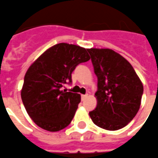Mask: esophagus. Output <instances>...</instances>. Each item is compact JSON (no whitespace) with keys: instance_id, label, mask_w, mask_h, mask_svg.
Here are the masks:
<instances>
[{"instance_id":"esophagus-1","label":"esophagus","mask_w":158,"mask_h":158,"mask_svg":"<svg viewBox=\"0 0 158 158\" xmlns=\"http://www.w3.org/2000/svg\"><path fill=\"white\" fill-rule=\"evenodd\" d=\"M88 97V94H83L81 96V98H82V100H84V99H85V98H87Z\"/></svg>"}]
</instances>
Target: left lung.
I'll use <instances>...</instances> for the list:
<instances>
[{
	"instance_id": "obj_1",
	"label": "left lung",
	"mask_w": 158,
	"mask_h": 158,
	"mask_svg": "<svg viewBox=\"0 0 158 158\" xmlns=\"http://www.w3.org/2000/svg\"><path fill=\"white\" fill-rule=\"evenodd\" d=\"M95 74L98 90L97 107L89 112L95 125L114 131L132 121L140 108L143 83L131 64L111 49H88Z\"/></svg>"
}]
</instances>
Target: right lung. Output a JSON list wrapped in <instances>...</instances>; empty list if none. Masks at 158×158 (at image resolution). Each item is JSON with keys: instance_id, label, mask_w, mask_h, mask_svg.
<instances>
[{"instance_id": "1", "label": "right lung", "mask_w": 158, "mask_h": 158, "mask_svg": "<svg viewBox=\"0 0 158 158\" xmlns=\"http://www.w3.org/2000/svg\"><path fill=\"white\" fill-rule=\"evenodd\" d=\"M87 51L79 45L60 43L45 50L29 67L20 95L37 126L57 132L70 123L81 96L62 87L72 81L71 74L79 64L90 60Z\"/></svg>"}]
</instances>
